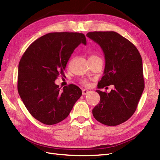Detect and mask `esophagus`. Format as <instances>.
<instances>
[{
    "label": "esophagus",
    "instance_id": "1",
    "mask_svg": "<svg viewBox=\"0 0 160 160\" xmlns=\"http://www.w3.org/2000/svg\"><path fill=\"white\" fill-rule=\"evenodd\" d=\"M89 91L88 90H87V89H83L82 90V94H83V95H87L88 94V93H89Z\"/></svg>",
    "mask_w": 160,
    "mask_h": 160
}]
</instances>
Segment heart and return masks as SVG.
Returning <instances> with one entry per match:
<instances>
[{
  "label": "heart",
  "mask_w": 160,
  "mask_h": 160,
  "mask_svg": "<svg viewBox=\"0 0 160 160\" xmlns=\"http://www.w3.org/2000/svg\"><path fill=\"white\" fill-rule=\"evenodd\" d=\"M97 58H99V57L95 55H91V56L89 57V59H97ZM81 83L83 85H88V81L87 80H83L81 81Z\"/></svg>",
  "instance_id": "obj_1"
}]
</instances>
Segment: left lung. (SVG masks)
I'll return each mask as SVG.
<instances>
[{"instance_id": "8db88e82", "label": "left lung", "mask_w": 160, "mask_h": 160, "mask_svg": "<svg viewBox=\"0 0 160 160\" xmlns=\"http://www.w3.org/2000/svg\"><path fill=\"white\" fill-rule=\"evenodd\" d=\"M87 37L99 45L105 55L104 75L98 89L115 87L110 93L96 90L100 101L92 112L99 122L115 126L132 117L142 95L145 85L142 57L132 42L116 32H89Z\"/></svg>"}]
</instances>
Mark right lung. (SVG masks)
Returning <instances> with one entry per match:
<instances>
[{
  "mask_svg": "<svg viewBox=\"0 0 160 160\" xmlns=\"http://www.w3.org/2000/svg\"><path fill=\"white\" fill-rule=\"evenodd\" d=\"M86 38L79 32H51L34 41L18 64V91L33 118L46 125H54L69 115L82 95L75 85L61 91L55 81L64 76L71 54Z\"/></svg>",
  "mask_w": 160,
  "mask_h": 160,
  "instance_id": "right-lung-1",
  "label": "right lung"
}]
</instances>
